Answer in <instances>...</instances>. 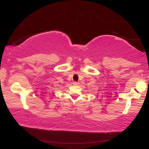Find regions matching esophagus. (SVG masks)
Here are the masks:
<instances>
[{"instance_id":"1","label":"esophagus","mask_w":149,"mask_h":149,"mask_svg":"<svg viewBox=\"0 0 149 149\" xmlns=\"http://www.w3.org/2000/svg\"><path fill=\"white\" fill-rule=\"evenodd\" d=\"M73 84L75 85V86H78L79 84V82H73Z\"/></svg>"}]
</instances>
